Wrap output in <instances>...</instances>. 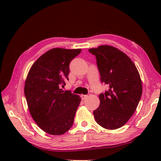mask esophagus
I'll use <instances>...</instances> for the list:
<instances>
[{
    "label": "esophagus",
    "instance_id": "esophagus-1",
    "mask_svg": "<svg viewBox=\"0 0 161 161\" xmlns=\"http://www.w3.org/2000/svg\"><path fill=\"white\" fill-rule=\"evenodd\" d=\"M80 97H81L82 100H85V99H86L87 98V97H88V95H81Z\"/></svg>",
    "mask_w": 161,
    "mask_h": 161
}]
</instances>
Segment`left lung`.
<instances>
[{
	"mask_svg": "<svg viewBox=\"0 0 161 161\" xmlns=\"http://www.w3.org/2000/svg\"><path fill=\"white\" fill-rule=\"evenodd\" d=\"M96 57L101 82L109 87L99 95L94 110L97 123L108 130L122 127L135 112L142 93V81L134 62L123 52L109 46L91 48Z\"/></svg>",
	"mask_w": 161,
	"mask_h": 161,
	"instance_id": "1",
	"label": "left lung"
}]
</instances>
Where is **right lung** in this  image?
<instances>
[{"label":"right lung","instance_id":"obj_1","mask_svg":"<svg viewBox=\"0 0 161 161\" xmlns=\"http://www.w3.org/2000/svg\"><path fill=\"white\" fill-rule=\"evenodd\" d=\"M80 52L53 48L39 58L28 73L24 92L29 110L37 125L47 134H64L74 122L80 98L62 87L69 80L70 62Z\"/></svg>","mask_w":161,"mask_h":161}]
</instances>
